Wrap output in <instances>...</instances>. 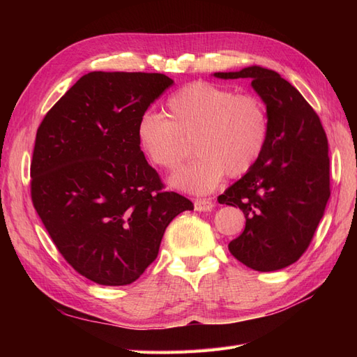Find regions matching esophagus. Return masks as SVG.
Instances as JSON below:
<instances>
[{
    "label": "esophagus",
    "instance_id": "esophagus-1",
    "mask_svg": "<svg viewBox=\"0 0 357 357\" xmlns=\"http://www.w3.org/2000/svg\"><path fill=\"white\" fill-rule=\"evenodd\" d=\"M193 205H195L197 211H210L214 207V204L210 199H195Z\"/></svg>",
    "mask_w": 357,
    "mask_h": 357
}]
</instances>
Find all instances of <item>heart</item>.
<instances>
[{"mask_svg": "<svg viewBox=\"0 0 357 357\" xmlns=\"http://www.w3.org/2000/svg\"><path fill=\"white\" fill-rule=\"evenodd\" d=\"M167 114L146 112L139 116L138 144L150 164L171 171L186 153L183 138L193 137L197 156L169 178L172 188L193 195H207L225 174H247L261 159L269 138L265 102L228 86L202 80L183 86L168 98Z\"/></svg>", "mask_w": 357, "mask_h": 357, "instance_id": "b5f03b06", "label": "heart"}]
</instances>
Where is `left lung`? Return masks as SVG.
Returning <instances> with one entry per match:
<instances>
[{"label": "left lung", "mask_w": 357, "mask_h": 357, "mask_svg": "<svg viewBox=\"0 0 357 357\" xmlns=\"http://www.w3.org/2000/svg\"><path fill=\"white\" fill-rule=\"evenodd\" d=\"M250 79L269 114V138L256 165L219 197L240 207L244 232L229 243L234 257L255 271H277L307 250L325 214L329 189L328 138L317 113L278 73L257 66L214 73Z\"/></svg>", "instance_id": "obj_1"}]
</instances>
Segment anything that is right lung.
Segmentation results:
<instances>
[{"instance_id": "add662e5", "label": "right lung", "mask_w": 357, "mask_h": 357, "mask_svg": "<svg viewBox=\"0 0 357 357\" xmlns=\"http://www.w3.org/2000/svg\"><path fill=\"white\" fill-rule=\"evenodd\" d=\"M172 83L159 73L84 74L38 126L32 204L59 253L93 283H134L169 222L193 210L165 192L137 139L139 116Z\"/></svg>"}]
</instances>
